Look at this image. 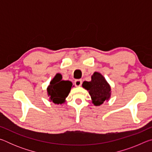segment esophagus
<instances>
[{"mask_svg": "<svg viewBox=\"0 0 152 152\" xmlns=\"http://www.w3.org/2000/svg\"><path fill=\"white\" fill-rule=\"evenodd\" d=\"M82 81L81 80H76L75 81H74V84L76 86H80L82 85Z\"/></svg>", "mask_w": 152, "mask_h": 152, "instance_id": "obj_1", "label": "esophagus"}]
</instances>
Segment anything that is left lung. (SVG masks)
Returning <instances> with one entry per match:
<instances>
[{"label":"left lung","mask_w":152,"mask_h":152,"mask_svg":"<svg viewBox=\"0 0 152 152\" xmlns=\"http://www.w3.org/2000/svg\"><path fill=\"white\" fill-rule=\"evenodd\" d=\"M82 87L88 91L92 102L95 106H100L110 99L111 88L109 84L101 73L95 72L91 76V81H84Z\"/></svg>","instance_id":"left-lung-1"}]
</instances>
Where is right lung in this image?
Instances as JSON below:
<instances>
[{"label": "right lung", "mask_w": 152, "mask_h": 152, "mask_svg": "<svg viewBox=\"0 0 152 152\" xmlns=\"http://www.w3.org/2000/svg\"><path fill=\"white\" fill-rule=\"evenodd\" d=\"M72 83L69 80H62L60 74H57L48 86V95L50 101L55 104H63L70 93Z\"/></svg>", "instance_id": "obj_1"}]
</instances>
